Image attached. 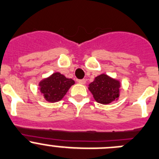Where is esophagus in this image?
Segmentation results:
<instances>
[{"instance_id": "1", "label": "esophagus", "mask_w": 159, "mask_h": 159, "mask_svg": "<svg viewBox=\"0 0 159 159\" xmlns=\"http://www.w3.org/2000/svg\"><path fill=\"white\" fill-rule=\"evenodd\" d=\"M78 82L81 84H84L86 83V80L85 79H81V80H78Z\"/></svg>"}]
</instances>
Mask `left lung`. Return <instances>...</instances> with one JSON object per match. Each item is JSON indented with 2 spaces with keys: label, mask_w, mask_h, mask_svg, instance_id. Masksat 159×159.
Returning a JSON list of instances; mask_svg holds the SVG:
<instances>
[{
  "label": "left lung",
  "mask_w": 159,
  "mask_h": 159,
  "mask_svg": "<svg viewBox=\"0 0 159 159\" xmlns=\"http://www.w3.org/2000/svg\"><path fill=\"white\" fill-rule=\"evenodd\" d=\"M120 81L105 74L96 77L89 84V89L93 95L95 100L102 104H108L119 97Z\"/></svg>",
  "instance_id": "1"
}]
</instances>
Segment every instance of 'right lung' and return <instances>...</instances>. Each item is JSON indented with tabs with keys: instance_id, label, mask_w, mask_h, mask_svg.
Instances as JSON below:
<instances>
[{
	"instance_id": "add662e5",
	"label": "right lung",
	"mask_w": 159,
	"mask_h": 159,
	"mask_svg": "<svg viewBox=\"0 0 159 159\" xmlns=\"http://www.w3.org/2000/svg\"><path fill=\"white\" fill-rule=\"evenodd\" d=\"M75 83L71 78H66L60 73L56 72L40 81V92L47 101L55 103L61 100Z\"/></svg>"
}]
</instances>
